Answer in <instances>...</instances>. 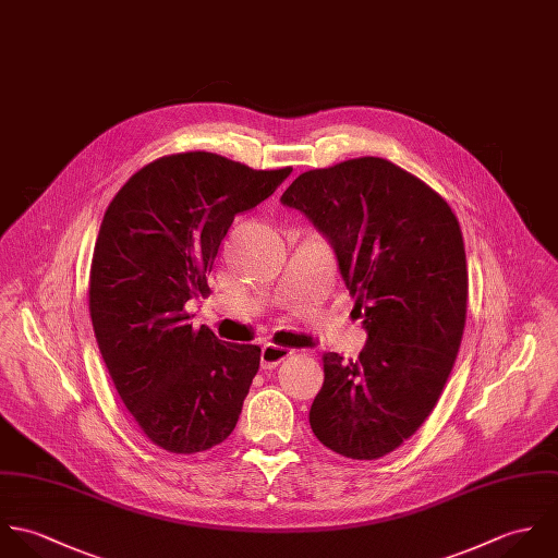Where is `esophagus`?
<instances>
[{
  "instance_id": "1",
  "label": "esophagus",
  "mask_w": 558,
  "mask_h": 558,
  "mask_svg": "<svg viewBox=\"0 0 558 558\" xmlns=\"http://www.w3.org/2000/svg\"><path fill=\"white\" fill-rule=\"evenodd\" d=\"M293 351L284 349V347H278V344H271V342H265L263 349H260V366L263 368H276L280 362H284Z\"/></svg>"
}]
</instances>
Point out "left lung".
<instances>
[{
  "instance_id": "obj_1",
  "label": "left lung",
  "mask_w": 558,
  "mask_h": 558,
  "mask_svg": "<svg viewBox=\"0 0 558 558\" xmlns=\"http://www.w3.org/2000/svg\"><path fill=\"white\" fill-rule=\"evenodd\" d=\"M280 203L328 239L366 330L357 360L324 355L313 434L342 457L379 459L425 423L454 364L468 302L461 228L445 198L379 157L304 172Z\"/></svg>"
}]
</instances>
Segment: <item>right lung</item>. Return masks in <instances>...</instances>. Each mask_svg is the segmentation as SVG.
<instances>
[{"label":"right lung","instance_id":"1","mask_svg":"<svg viewBox=\"0 0 558 558\" xmlns=\"http://www.w3.org/2000/svg\"><path fill=\"white\" fill-rule=\"evenodd\" d=\"M214 153L161 157L113 196L95 245L90 317L113 386L150 442L201 452L223 442L260 364V347L192 330L183 306L207 291L234 216L291 174Z\"/></svg>","mask_w":558,"mask_h":558}]
</instances>
